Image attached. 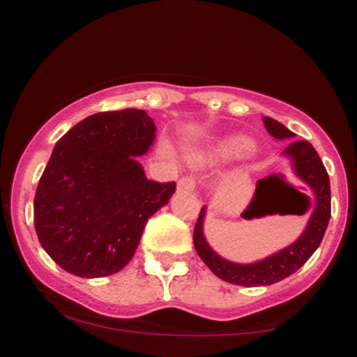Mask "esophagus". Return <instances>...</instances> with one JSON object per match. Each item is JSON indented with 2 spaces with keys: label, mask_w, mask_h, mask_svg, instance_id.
Instances as JSON below:
<instances>
[{
  "label": "esophagus",
  "mask_w": 357,
  "mask_h": 357,
  "mask_svg": "<svg viewBox=\"0 0 357 357\" xmlns=\"http://www.w3.org/2000/svg\"><path fill=\"white\" fill-rule=\"evenodd\" d=\"M195 186H196V183H195V179L192 178H181L178 181V192H192L195 191Z\"/></svg>",
  "instance_id": "esophagus-1"
}]
</instances>
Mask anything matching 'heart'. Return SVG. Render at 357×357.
<instances>
[{
  "label": "heart",
  "mask_w": 357,
  "mask_h": 357,
  "mask_svg": "<svg viewBox=\"0 0 357 357\" xmlns=\"http://www.w3.org/2000/svg\"><path fill=\"white\" fill-rule=\"evenodd\" d=\"M252 141H248L247 137L233 136L215 142L211 146H206L204 149L196 151V153H192L191 159L198 166H211L233 161V159L247 158L248 154H252Z\"/></svg>",
  "instance_id": "b5f03b06"
}]
</instances>
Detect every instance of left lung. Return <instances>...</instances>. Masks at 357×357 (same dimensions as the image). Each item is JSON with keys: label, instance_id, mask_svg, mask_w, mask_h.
Masks as SVG:
<instances>
[{"label": "left lung", "instance_id": "left-lung-1", "mask_svg": "<svg viewBox=\"0 0 357 357\" xmlns=\"http://www.w3.org/2000/svg\"><path fill=\"white\" fill-rule=\"evenodd\" d=\"M261 121H264L267 132L277 141L296 137L292 130L287 129L275 119L264 117ZM282 155L289 159L294 174L310 190V196H305V202L307 206L312 204V215L307 221L305 230L294 243L278 250L272 255L253 261V264H235V261L218 255L204 238L203 225L204 218H206V206H203L199 211L198 221H196L192 241H195V248L199 258L221 280L243 287L272 285L297 272L321 245L331 218L329 174H327L317 151L307 141H290ZM257 196L253 198V202ZM253 202L250 203V206Z\"/></svg>", "mask_w": 357, "mask_h": 357}]
</instances>
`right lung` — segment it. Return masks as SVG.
<instances>
[{"label":"right lung","mask_w":357,"mask_h":357,"mask_svg":"<svg viewBox=\"0 0 357 357\" xmlns=\"http://www.w3.org/2000/svg\"><path fill=\"white\" fill-rule=\"evenodd\" d=\"M155 139L146 110L99 112L53 147L35 195V230L56 265L84 278L117 273L136 253L147 220L174 183L146 178L137 158Z\"/></svg>","instance_id":"obj_1"}]
</instances>
